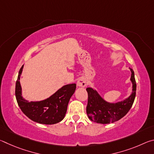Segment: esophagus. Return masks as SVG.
I'll return each instance as SVG.
<instances>
[{
    "label": "esophagus",
    "instance_id": "esophagus-1",
    "mask_svg": "<svg viewBox=\"0 0 154 154\" xmlns=\"http://www.w3.org/2000/svg\"><path fill=\"white\" fill-rule=\"evenodd\" d=\"M87 85V82L86 80H85V78L82 77V78H79V79L77 81V85L78 87H85Z\"/></svg>",
    "mask_w": 154,
    "mask_h": 154
}]
</instances>
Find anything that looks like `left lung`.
Instances as JSON below:
<instances>
[{"instance_id":"8db88e82","label":"left lung","mask_w":154,"mask_h":154,"mask_svg":"<svg viewBox=\"0 0 154 154\" xmlns=\"http://www.w3.org/2000/svg\"><path fill=\"white\" fill-rule=\"evenodd\" d=\"M131 71L130 81L132 83V92L129 97L116 103H109L104 100L97 91L92 88H88V94L86 112L91 121L98 124H110L118 121L126 116L133 105L136 96L137 84L133 70Z\"/></svg>"}]
</instances>
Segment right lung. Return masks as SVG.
<instances>
[{
	"label": "right lung",
	"mask_w": 154,
	"mask_h": 154,
	"mask_svg": "<svg viewBox=\"0 0 154 154\" xmlns=\"http://www.w3.org/2000/svg\"><path fill=\"white\" fill-rule=\"evenodd\" d=\"M24 65L21 67L15 84V97L21 110L28 118L43 124H54L61 122L66 113L68 104L73 94L76 84L65 85L53 95L41 101H28L22 97L20 79Z\"/></svg>",
	"instance_id": "obj_1"
}]
</instances>
